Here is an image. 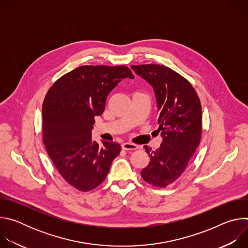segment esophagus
Here are the masks:
<instances>
[{"instance_id": "34e87169", "label": "esophagus", "mask_w": 248, "mask_h": 248, "mask_svg": "<svg viewBox=\"0 0 248 248\" xmlns=\"http://www.w3.org/2000/svg\"><path fill=\"white\" fill-rule=\"evenodd\" d=\"M122 148L124 150H135V149H138V146L136 144H133V143L124 142V143L122 144Z\"/></svg>"}]
</instances>
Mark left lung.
<instances>
[{
	"instance_id": "left-lung-1",
	"label": "left lung",
	"mask_w": 248,
	"mask_h": 248,
	"mask_svg": "<svg viewBox=\"0 0 248 248\" xmlns=\"http://www.w3.org/2000/svg\"><path fill=\"white\" fill-rule=\"evenodd\" d=\"M131 68L153 87L163 138L156 150L144 146L150 162L141 176L156 187H166L182 175L199 145L201 103L189 81L168 66L150 63Z\"/></svg>"
}]
</instances>
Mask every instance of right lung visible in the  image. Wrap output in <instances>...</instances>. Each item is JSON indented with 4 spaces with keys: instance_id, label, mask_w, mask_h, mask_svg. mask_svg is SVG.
Listing matches in <instances>:
<instances>
[{
    "instance_id": "1",
    "label": "right lung",
    "mask_w": 248,
    "mask_h": 248,
    "mask_svg": "<svg viewBox=\"0 0 248 248\" xmlns=\"http://www.w3.org/2000/svg\"><path fill=\"white\" fill-rule=\"evenodd\" d=\"M134 78L125 65H82L59 78L43 106V142L64 181L80 191L100 186L121 145L92 140L95 117L103 114L109 93L122 79Z\"/></svg>"
}]
</instances>
